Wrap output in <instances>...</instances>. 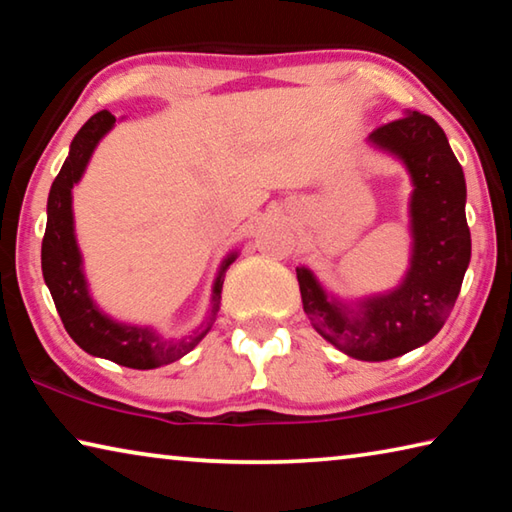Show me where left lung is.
Masks as SVG:
<instances>
[{"label":"left lung","instance_id":"obj_1","mask_svg":"<svg viewBox=\"0 0 512 512\" xmlns=\"http://www.w3.org/2000/svg\"><path fill=\"white\" fill-rule=\"evenodd\" d=\"M368 144L404 164L411 257L395 289L345 302L332 296L307 266H298L302 309L316 332L359 361H388L429 343L440 332L470 266L465 176L447 135L422 112L379 126Z\"/></svg>","mask_w":512,"mask_h":512}]
</instances>
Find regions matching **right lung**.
<instances>
[{"instance_id": "right-lung-1", "label": "right lung", "mask_w": 512, "mask_h": 512, "mask_svg": "<svg viewBox=\"0 0 512 512\" xmlns=\"http://www.w3.org/2000/svg\"><path fill=\"white\" fill-rule=\"evenodd\" d=\"M115 121L117 117L110 115L108 110L97 112L85 121L72 140V146H69L67 160L49 189L47 230L45 239H42V275H45L49 293L54 298L67 334L81 350L126 368L153 370L185 357L205 339V334L214 325L216 314H219L225 271L239 253L232 250L221 262L212 284L210 311H207L203 323L180 339H167L155 327L121 323V320H115L99 309L90 296L88 277L83 271V255L79 241H76L72 189L79 185L94 149L108 131H112Z\"/></svg>"}]
</instances>
